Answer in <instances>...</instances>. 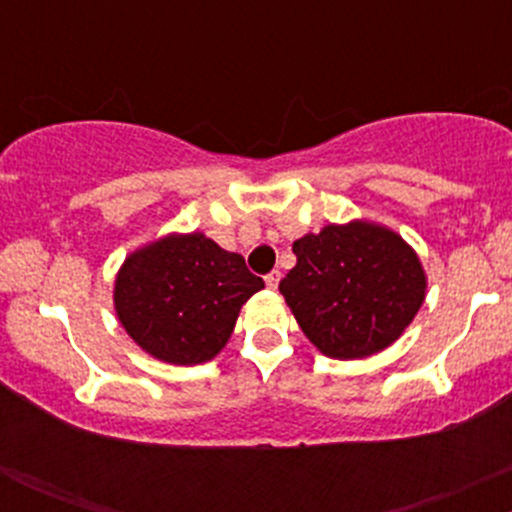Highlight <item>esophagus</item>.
I'll use <instances>...</instances> for the list:
<instances>
[{
    "label": "esophagus",
    "instance_id": "obj_1",
    "mask_svg": "<svg viewBox=\"0 0 512 512\" xmlns=\"http://www.w3.org/2000/svg\"><path fill=\"white\" fill-rule=\"evenodd\" d=\"M279 279H281V272L279 269H274V272H269L267 276H264V284H267V289H276L279 286Z\"/></svg>",
    "mask_w": 512,
    "mask_h": 512
}]
</instances>
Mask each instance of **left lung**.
I'll return each instance as SVG.
<instances>
[{"instance_id":"obj_1","label":"left lung","mask_w":512,"mask_h":512,"mask_svg":"<svg viewBox=\"0 0 512 512\" xmlns=\"http://www.w3.org/2000/svg\"><path fill=\"white\" fill-rule=\"evenodd\" d=\"M296 267L281 279L293 317L325 356L354 361L402 337L426 298L416 252L390 228L330 223L293 243Z\"/></svg>"}]
</instances>
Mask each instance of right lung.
Returning a JSON list of instances; mask_svg holds the SVG:
<instances>
[{
  "label": "right lung",
  "mask_w": 512,
  "mask_h": 512,
  "mask_svg": "<svg viewBox=\"0 0 512 512\" xmlns=\"http://www.w3.org/2000/svg\"><path fill=\"white\" fill-rule=\"evenodd\" d=\"M264 289L238 252L204 233L166 236L134 250L115 279V313L146 354L175 366L211 361L243 303Z\"/></svg>",
  "instance_id": "1"
}]
</instances>
